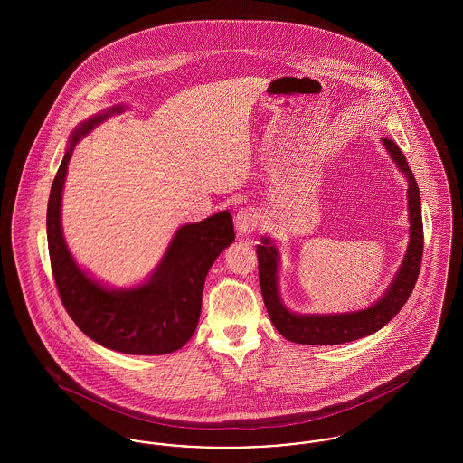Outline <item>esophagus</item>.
<instances>
[{
    "instance_id": "34e87169",
    "label": "esophagus",
    "mask_w": 463,
    "mask_h": 463,
    "mask_svg": "<svg viewBox=\"0 0 463 463\" xmlns=\"http://www.w3.org/2000/svg\"><path fill=\"white\" fill-rule=\"evenodd\" d=\"M260 224V213L255 208H241L235 215V228L239 235H251Z\"/></svg>"
}]
</instances>
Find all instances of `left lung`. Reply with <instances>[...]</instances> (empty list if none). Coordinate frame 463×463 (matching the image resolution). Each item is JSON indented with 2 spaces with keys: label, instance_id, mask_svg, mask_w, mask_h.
<instances>
[{
  "label": "left lung",
  "instance_id": "left-lung-1",
  "mask_svg": "<svg viewBox=\"0 0 463 463\" xmlns=\"http://www.w3.org/2000/svg\"><path fill=\"white\" fill-rule=\"evenodd\" d=\"M385 147L394 158L399 169L404 173L408 180V213H410V246L404 257V262L397 272L394 283L387 290V294L371 308L354 312V314H340V316H296L290 314L281 303L278 296L276 283V262L278 251L270 246L269 239H262V246L257 248L259 255V278L260 288L264 296L267 314L274 325L287 340L307 344V345H333L344 344L374 331L383 328L402 305L408 301L415 281L419 278L420 262H422V246H424V230H422V215H420V196L419 187L413 178L408 162L392 138H383Z\"/></svg>",
  "mask_w": 463,
  "mask_h": 463
}]
</instances>
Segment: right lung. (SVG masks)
Returning a JSON list of instances; mask_svg holds the SVG:
<instances>
[{
  "label": "right lung",
  "mask_w": 463,
  "mask_h": 463,
  "mask_svg": "<svg viewBox=\"0 0 463 463\" xmlns=\"http://www.w3.org/2000/svg\"><path fill=\"white\" fill-rule=\"evenodd\" d=\"M121 107L85 121L72 133L52 185L46 230L52 272L74 325L94 342L127 354H167L189 342L198 326L210 265L235 239L230 212L180 228L151 279L132 290H107L74 264L61 228V201L74 142Z\"/></svg>",
  "instance_id": "right-lung-1"
}]
</instances>
